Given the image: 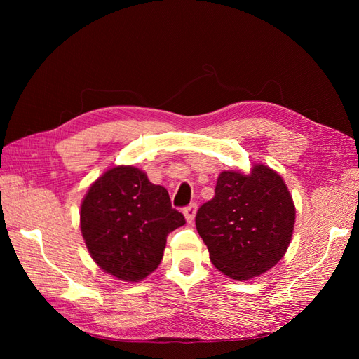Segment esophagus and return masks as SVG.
<instances>
[{
    "label": "esophagus",
    "instance_id": "1",
    "mask_svg": "<svg viewBox=\"0 0 359 359\" xmlns=\"http://www.w3.org/2000/svg\"><path fill=\"white\" fill-rule=\"evenodd\" d=\"M196 208H198L196 203H190L189 206L184 208V215H186V220L189 223H191L194 220V215H196Z\"/></svg>",
    "mask_w": 359,
    "mask_h": 359
}]
</instances>
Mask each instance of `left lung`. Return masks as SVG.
<instances>
[{"mask_svg": "<svg viewBox=\"0 0 359 359\" xmlns=\"http://www.w3.org/2000/svg\"><path fill=\"white\" fill-rule=\"evenodd\" d=\"M293 224L295 206L286 184L264 165L250 175L222 172L214 198L196 214L211 262L238 281L266 273L283 257Z\"/></svg>", "mask_w": 359, "mask_h": 359, "instance_id": "left-lung-1", "label": "left lung"}]
</instances>
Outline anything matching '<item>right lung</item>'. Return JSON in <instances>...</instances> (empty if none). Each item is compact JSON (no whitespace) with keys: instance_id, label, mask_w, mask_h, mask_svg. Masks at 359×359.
I'll list each match as a JSON object with an SVG mask.
<instances>
[{"instance_id":"1","label":"right lung","mask_w":359,"mask_h":359,"mask_svg":"<svg viewBox=\"0 0 359 359\" xmlns=\"http://www.w3.org/2000/svg\"><path fill=\"white\" fill-rule=\"evenodd\" d=\"M184 223V215L172 208L168 190L133 166L107 170L81 205V231L91 257L124 281L153 273L168 235Z\"/></svg>"}]
</instances>
